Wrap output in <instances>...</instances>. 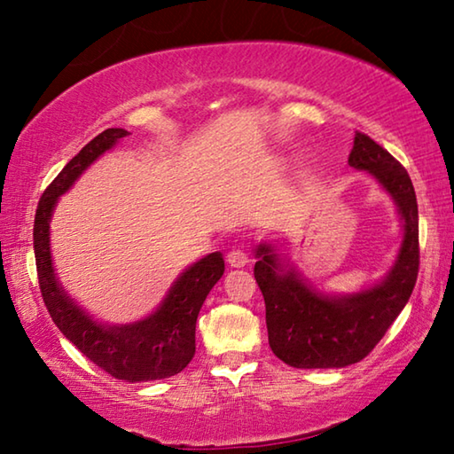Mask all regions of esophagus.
<instances>
[{"label": "esophagus", "instance_id": "obj_1", "mask_svg": "<svg viewBox=\"0 0 454 454\" xmlns=\"http://www.w3.org/2000/svg\"><path fill=\"white\" fill-rule=\"evenodd\" d=\"M226 262L228 266L232 268H244L246 264H248V254H246L244 250H230L226 254Z\"/></svg>", "mask_w": 454, "mask_h": 454}]
</instances>
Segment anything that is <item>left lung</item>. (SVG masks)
Listing matches in <instances>:
<instances>
[{
	"label": "left lung",
	"mask_w": 454,
	"mask_h": 454,
	"mask_svg": "<svg viewBox=\"0 0 454 454\" xmlns=\"http://www.w3.org/2000/svg\"><path fill=\"white\" fill-rule=\"evenodd\" d=\"M350 168L366 172L393 198L403 240L390 270L350 294H328L312 284L278 246L254 248V278L266 304L268 342L294 368H344L360 363L409 302L419 274V206L404 168L366 134H355Z\"/></svg>",
	"instance_id": "left-lung-1"
}]
</instances>
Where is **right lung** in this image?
Segmentation results:
<instances>
[{
	"label": "right lung",
	"mask_w": 454,
	"mask_h": 454,
	"mask_svg": "<svg viewBox=\"0 0 454 454\" xmlns=\"http://www.w3.org/2000/svg\"><path fill=\"white\" fill-rule=\"evenodd\" d=\"M128 136L124 128H107L83 145L58 174L37 204L34 224V252L43 302L56 326L82 355L104 368L114 379L126 382L162 380L182 372L196 352V320L200 309L222 274L224 256L212 252L196 260L168 288L164 301L128 325H107L90 314L67 294L53 268L50 222L61 194L75 180Z\"/></svg>",
	"instance_id": "add662e5"
}]
</instances>
